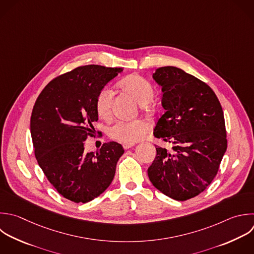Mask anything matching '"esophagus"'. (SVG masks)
Masks as SVG:
<instances>
[{"mask_svg":"<svg viewBox=\"0 0 254 254\" xmlns=\"http://www.w3.org/2000/svg\"><path fill=\"white\" fill-rule=\"evenodd\" d=\"M122 146H123L124 149L127 150V149H129V148H132V147L134 146V144H133V143H123Z\"/></svg>","mask_w":254,"mask_h":254,"instance_id":"obj_1","label":"esophagus"}]
</instances>
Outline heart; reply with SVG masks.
I'll return each instance as SVG.
<instances>
[{"label":"heart","mask_w":254,"mask_h":254,"mask_svg":"<svg viewBox=\"0 0 254 254\" xmlns=\"http://www.w3.org/2000/svg\"><path fill=\"white\" fill-rule=\"evenodd\" d=\"M119 86L129 93L140 105L149 103L154 97V88L144 77L133 74L125 77L119 83ZM113 93L107 86L102 87L95 97V109L99 117L107 119L112 113ZM149 126L143 120L123 121L117 120L107 129V134L112 139L124 142L134 143L140 140L148 131Z\"/></svg>","instance_id":"heart-1"}]
</instances>
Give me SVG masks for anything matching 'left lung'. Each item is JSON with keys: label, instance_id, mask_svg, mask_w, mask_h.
Returning <instances> with one entry per match:
<instances>
[{"label": "left lung", "instance_id": "8db88e82", "mask_svg": "<svg viewBox=\"0 0 254 254\" xmlns=\"http://www.w3.org/2000/svg\"><path fill=\"white\" fill-rule=\"evenodd\" d=\"M153 78L162 86L165 109L153 133L172 149L155 145L148 176L164 194L187 200L202 192L218 172L227 148L223 111L213 90L181 68L160 67Z\"/></svg>", "mask_w": 254, "mask_h": 254}]
</instances>
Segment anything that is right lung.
<instances>
[{"mask_svg":"<svg viewBox=\"0 0 254 254\" xmlns=\"http://www.w3.org/2000/svg\"><path fill=\"white\" fill-rule=\"evenodd\" d=\"M122 71L96 64L78 66L54 78L40 93L31 116L35 156L44 174L64 197L87 202L111 184L124 149L117 142L86 153L98 120L97 92Z\"/></svg>","mask_w":254,"mask_h":254,"instance_id":"right-lung-1","label":"right lung"}]
</instances>
